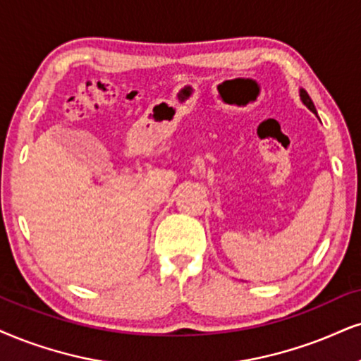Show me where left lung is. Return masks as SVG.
Returning <instances> with one entry per match:
<instances>
[{"mask_svg":"<svg viewBox=\"0 0 361 361\" xmlns=\"http://www.w3.org/2000/svg\"><path fill=\"white\" fill-rule=\"evenodd\" d=\"M300 97H301V100H303V104H305L306 106H308V109L311 110V112H313V114H317V109H314L313 102H311L310 95H308V93H306V92L303 90V88H301V90H300Z\"/></svg>","mask_w":361,"mask_h":361,"instance_id":"1","label":"left lung"}]
</instances>
